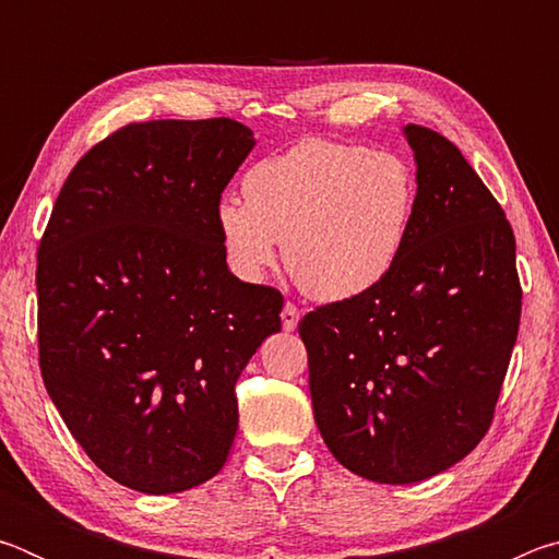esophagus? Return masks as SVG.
Returning <instances> with one entry per match:
<instances>
[{"instance_id":"34e87169","label":"esophagus","mask_w":559,"mask_h":559,"mask_svg":"<svg viewBox=\"0 0 559 559\" xmlns=\"http://www.w3.org/2000/svg\"><path fill=\"white\" fill-rule=\"evenodd\" d=\"M298 320H300V310L296 308V302L286 300V306H283V310H281V323H283V330H286V333H290V330H296Z\"/></svg>"}]
</instances>
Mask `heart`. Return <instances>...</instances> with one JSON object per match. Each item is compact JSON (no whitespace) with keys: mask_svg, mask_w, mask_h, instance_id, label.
<instances>
[{"mask_svg":"<svg viewBox=\"0 0 559 559\" xmlns=\"http://www.w3.org/2000/svg\"><path fill=\"white\" fill-rule=\"evenodd\" d=\"M416 175L402 155L306 138L259 159L243 200H222L216 229L243 281L276 266L278 243L293 281L318 300H347L390 276L416 210Z\"/></svg>","mask_w":559,"mask_h":559,"instance_id":"1","label":"heart"}]
</instances>
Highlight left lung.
Wrapping results in <instances>:
<instances>
[{"label":"left lung","mask_w":559,"mask_h":559,"mask_svg":"<svg viewBox=\"0 0 559 559\" xmlns=\"http://www.w3.org/2000/svg\"><path fill=\"white\" fill-rule=\"evenodd\" d=\"M416 210L380 286L302 316L316 424L333 456L377 484H416L493 424L523 308L515 236L461 150L404 128Z\"/></svg>","instance_id":"left-lung-1"}]
</instances>
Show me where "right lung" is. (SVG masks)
Returning <instances> with one entry per match:
<instances>
[{
  "label": "right lung",
  "instance_id": "add662e5",
  "mask_svg": "<svg viewBox=\"0 0 559 559\" xmlns=\"http://www.w3.org/2000/svg\"><path fill=\"white\" fill-rule=\"evenodd\" d=\"M251 147L231 118L130 122L75 163L39 241L46 392L88 459L140 493L222 471L236 380L281 330V290L236 278L216 229Z\"/></svg>",
  "mask_w": 559,
  "mask_h": 559
}]
</instances>
